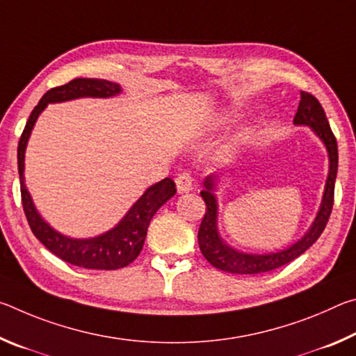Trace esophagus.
<instances>
[{"label": "esophagus", "mask_w": 356, "mask_h": 356, "mask_svg": "<svg viewBox=\"0 0 356 356\" xmlns=\"http://www.w3.org/2000/svg\"><path fill=\"white\" fill-rule=\"evenodd\" d=\"M176 186L179 193H186L193 188V176L190 172H180L176 177Z\"/></svg>", "instance_id": "1"}]
</instances>
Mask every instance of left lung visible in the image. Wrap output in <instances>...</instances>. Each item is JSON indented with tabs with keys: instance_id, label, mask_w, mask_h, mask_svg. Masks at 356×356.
I'll return each instance as SVG.
<instances>
[{
	"instance_id": "1",
	"label": "left lung",
	"mask_w": 356,
	"mask_h": 356,
	"mask_svg": "<svg viewBox=\"0 0 356 356\" xmlns=\"http://www.w3.org/2000/svg\"><path fill=\"white\" fill-rule=\"evenodd\" d=\"M301 100L298 105L297 114H295L293 122L298 125H311V129L316 131L318 138L325 143L330 156V172L325 186L322 206L316 216V221L312 222L309 232L292 245L291 248L272 254H243L236 250L229 248L227 245L221 242L216 232V200L213 196V179L207 177L206 188L201 191V196L206 202V215L201 221L200 232H197V242L202 256L213 265V267L222 270V272L234 275H259L265 272H272L275 268H280L282 265L292 262L300 254L309 248V246L321 237L328 218L333 210L334 202V182L337 174V143L331 131L328 119L325 116L322 105L314 95L309 92L301 91Z\"/></svg>"
}]
</instances>
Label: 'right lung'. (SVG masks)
Returning <instances> with one entry per match:
<instances>
[{"label":"right lung","mask_w":356,"mask_h":356,"mask_svg":"<svg viewBox=\"0 0 356 356\" xmlns=\"http://www.w3.org/2000/svg\"><path fill=\"white\" fill-rule=\"evenodd\" d=\"M119 92V84L106 80H95V78H75V80L65 83L63 86L51 88L50 91L44 94V97L40 99L39 104L34 106V110L29 114L28 122L20 136L19 149H17L22 204L29 227L47 250H50L53 254L63 259V261L81 268L118 270L127 267L129 264L134 262L143 250L150 220H152L156 210L163 206L171 196H174L176 184L172 182V179L166 177L160 180L159 184L150 186L135 202V206L129 210L124 220L104 236L88 240L69 238L48 226L40 218L38 210L34 209L31 196H29L25 182H23V179H25L23 177L25 149L35 119L48 104L78 97H111V95Z\"/></svg>","instance_id":"1"}]
</instances>
